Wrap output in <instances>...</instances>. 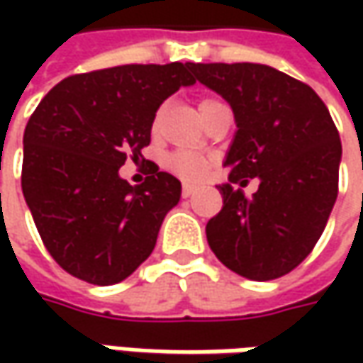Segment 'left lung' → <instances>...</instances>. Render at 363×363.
Returning <instances> with one entry per match:
<instances>
[{
  "mask_svg": "<svg viewBox=\"0 0 363 363\" xmlns=\"http://www.w3.org/2000/svg\"><path fill=\"white\" fill-rule=\"evenodd\" d=\"M182 86L167 66L125 64L64 78L23 133L21 189L40 238L64 271L115 285L153 252L182 184L141 151L160 105ZM133 159L131 180L118 175Z\"/></svg>",
  "mask_w": 363,
  "mask_h": 363,
  "instance_id": "1",
  "label": "left lung"
}]
</instances>
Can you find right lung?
Listing matches in <instances>:
<instances>
[{
  "mask_svg": "<svg viewBox=\"0 0 363 363\" xmlns=\"http://www.w3.org/2000/svg\"><path fill=\"white\" fill-rule=\"evenodd\" d=\"M200 82L230 103L238 127L224 161V206L206 224L208 244L246 279H279L325 228L337 198L340 133L311 86L271 66L208 64Z\"/></svg>",
  "mask_w": 363,
  "mask_h": 363,
  "instance_id": "add662e5",
  "label": "right lung"
}]
</instances>
